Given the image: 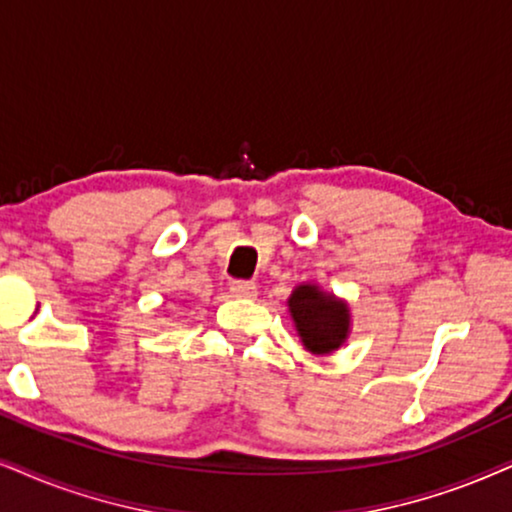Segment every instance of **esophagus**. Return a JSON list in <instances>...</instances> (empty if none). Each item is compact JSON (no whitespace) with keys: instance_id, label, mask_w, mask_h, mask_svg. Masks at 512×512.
Segmentation results:
<instances>
[{"instance_id":"esophagus-1","label":"esophagus","mask_w":512,"mask_h":512,"mask_svg":"<svg viewBox=\"0 0 512 512\" xmlns=\"http://www.w3.org/2000/svg\"><path fill=\"white\" fill-rule=\"evenodd\" d=\"M231 295L234 297H255L257 295V286L255 283H250V281H231Z\"/></svg>"}]
</instances>
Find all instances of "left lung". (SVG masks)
<instances>
[{
    "label": "left lung",
    "instance_id": "obj_1",
    "mask_svg": "<svg viewBox=\"0 0 512 512\" xmlns=\"http://www.w3.org/2000/svg\"><path fill=\"white\" fill-rule=\"evenodd\" d=\"M288 312L295 321L304 349L331 354L349 335V307L314 283H300L288 297Z\"/></svg>",
    "mask_w": 512,
    "mask_h": 512
}]
</instances>
